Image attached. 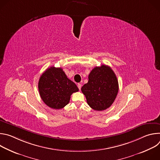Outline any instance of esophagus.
<instances>
[{
	"mask_svg": "<svg viewBox=\"0 0 160 160\" xmlns=\"http://www.w3.org/2000/svg\"><path fill=\"white\" fill-rule=\"evenodd\" d=\"M77 86H78V87L79 90H80V89H81V87H82V85H81V83H78Z\"/></svg>",
	"mask_w": 160,
	"mask_h": 160,
	"instance_id": "esophagus-1",
	"label": "esophagus"
}]
</instances>
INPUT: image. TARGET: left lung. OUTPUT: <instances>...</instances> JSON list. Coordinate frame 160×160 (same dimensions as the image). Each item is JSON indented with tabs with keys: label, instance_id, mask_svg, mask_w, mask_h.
<instances>
[{
	"label": "left lung",
	"instance_id": "1",
	"mask_svg": "<svg viewBox=\"0 0 160 160\" xmlns=\"http://www.w3.org/2000/svg\"><path fill=\"white\" fill-rule=\"evenodd\" d=\"M116 75L107 65L95 67L88 75V81L81 90L87 104L96 111L109 108L115 101L118 92Z\"/></svg>",
	"mask_w": 160,
	"mask_h": 160
}]
</instances>
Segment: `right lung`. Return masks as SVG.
Segmentation results:
<instances>
[{
	"mask_svg": "<svg viewBox=\"0 0 160 160\" xmlns=\"http://www.w3.org/2000/svg\"><path fill=\"white\" fill-rule=\"evenodd\" d=\"M38 87L44 103L55 109L63 108L69 103L72 94L79 90L76 84L68 78L61 68L54 66L42 73Z\"/></svg>",
	"mask_w": 160,
	"mask_h": 160,
	"instance_id": "1",
	"label": "right lung"
}]
</instances>
